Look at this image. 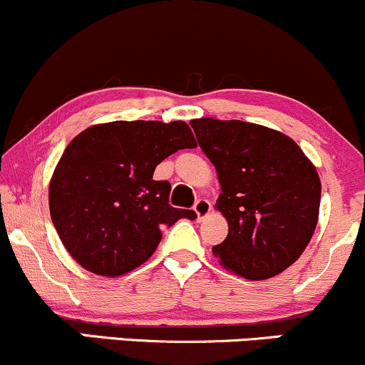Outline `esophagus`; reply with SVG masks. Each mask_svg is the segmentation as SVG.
<instances>
[{
    "mask_svg": "<svg viewBox=\"0 0 365 365\" xmlns=\"http://www.w3.org/2000/svg\"><path fill=\"white\" fill-rule=\"evenodd\" d=\"M195 212H196V215H198V219L200 220H203L205 217H207L208 214H210V210H212V203L208 202V200H205V198H200L198 202L195 203Z\"/></svg>",
    "mask_w": 365,
    "mask_h": 365,
    "instance_id": "esophagus-1",
    "label": "esophagus"
}]
</instances>
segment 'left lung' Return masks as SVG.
Returning a JSON list of instances; mask_svg holds the SVG:
<instances>
[{
  "instance_id": "obj_1",
  "label": "left lung",
  "mask_w": 365,
  "mask_h": 365,
  "mask_svg": "<svg viewBox=\"0 0 365 365\" xmlns=\"http://www.w3.org/2000/svg\"><path fill=\"white\" fill-rule=\"evenodd\" d=\"M191 128L219 175L215 207L229 224L215 257L245 279L277 276L298 260L317 226V170L279 130L217 118H196Z\"/></svg>"
}]
</instances>
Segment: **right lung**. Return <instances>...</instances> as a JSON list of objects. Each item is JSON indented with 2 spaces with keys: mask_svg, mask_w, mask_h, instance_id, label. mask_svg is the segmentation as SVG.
Instances as JSON below:
<instances>
[{
  "mask_svg": "<svg viewBox=\"0 0 365 365\" xmlns=\"http://www.w3.org/2000/svg\"><path fill=\"white\" fill-rule=\"evenodd\" d=\"M195 146L182 120H115L73 138L50 182L51 220L72 259L98 276H122L153 255L163 226L196 219L170 207L169 181L153 179L169 155Z\"/></svg>",
  "mask_w": 365,
  "mask_h": 365,
  "instance_id": "obj_1",
  "label": "right lung"
}]
</instances>
